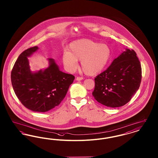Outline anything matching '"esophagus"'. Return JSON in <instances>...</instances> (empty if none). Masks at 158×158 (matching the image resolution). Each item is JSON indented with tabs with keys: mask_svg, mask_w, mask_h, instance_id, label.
Masks as SVG:
<instances>
[{
	"mask_svg": "<svg viewBox=\"0 0 158 158\" xmlns=\"http://www.w3.org/2000/svg\"><path fill=\"white\" fill-rule=\"evenodd\" d=\"M83 79V78L82 77H79V76H78V77H76V81H82Z\"/></svg>",
	"mask_w": 158,
	"mask_h": 158,
	"instance_id": "esophagus-1",
	"label": "esophagus"
}]
</instances>
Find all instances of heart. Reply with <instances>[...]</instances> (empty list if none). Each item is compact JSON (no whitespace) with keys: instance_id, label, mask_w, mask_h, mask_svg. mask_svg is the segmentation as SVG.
<instances>
[{"instance_id":"obj_1","label":"heart","mask_w":158,"mask_h":158,"mask_svg":"<svg viewBox=\"0 0 158 158\" xmlns=\"http://www.w3.org/2000/svg\"><path fill=\"white\" fill-rule=\"evenodd\" d=\"M111 50L106 44H100L89 39H81L72 42L69 51L62 54V61L68 71L73 72L81 60L83 71L87 75H95L102 72L110 60Z\"/></svg>"}]
</instances>
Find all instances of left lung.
Wrapping results in <instances>:
<instances>
[{"mask_svg": "<svg viewBox=\"0 0 158 158\" xmlns=\"http://www.w3.org/2000/svg\"><path fill=\"white\" fill-rule=\"evenodd\" d=\"M142 79L140 61L133 50L126 48L104 72L95 78L94 98L116 108L126 104L139 89Z\"/></svg>", "mask_w": 158, "mask_h": 158, "instance_id": "1", "label": "left lung"}]
</instances>
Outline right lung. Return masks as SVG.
<instances>
[{
    "label": "right lung",
    "mask_w": 158,
    "mask_h": 158,
    "mask_svg": "<svg viewBox=\"0 0 158 158\" xmlns=\"http://www.w3.org/2000/svg\"><path fill=\"white\" fill-rule=\"evenodd\" d=\"M38 49L35 46L21 53L11 72V82L16 97L34 112H47L58 106L65 97L75 76L60 71L53 59L44 70L32 72L28 57Z\"/></svg>",
    "instance_id": "add662e5"
}]
</instances>
